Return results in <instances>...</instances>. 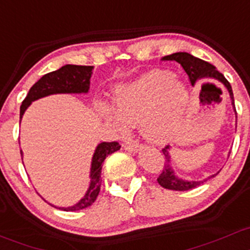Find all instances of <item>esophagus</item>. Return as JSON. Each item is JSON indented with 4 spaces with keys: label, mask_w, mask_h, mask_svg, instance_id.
Segmentation results:
<instances>
[{
    "label": "esophagus",
    "mask_w": 250,
    "mask_h": 250,
    "mask_svg": "<svg viewBox=\"0 0 250 250\" xmlns=\"http://www.w3.org/2000/svg\"><path fill=\"white\" fill-rule=\"evenodd\" d=\"M139 147H141V146H139V143H137L136 141L126 142V143L124 144V149L127 150V151H131V152H137L139 150Z\"/></svg>",
    "instance_id": "34e87169"
}]
</instances>
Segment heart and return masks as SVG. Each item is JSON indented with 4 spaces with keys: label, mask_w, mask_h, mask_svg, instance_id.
<instances>
[{
    "label": "heart",
    "mask_w": 250,
    "mask_h": 250,
    "mask_svg": "<svg viewBox=\"0 0 250 250\" xmlns=\"http://www.w3.org/2000/svg\"><path fill=\"white\" fill-rule=\"evenodd\" d=\"M188 103L186 87L178 77L162 70L143 74L136 81L118 85L113 106H103L100 113L119 131L139 123L147 141L163 144L178 132Z\"/></svg>",
    "instance_id": "heart-1"
}]
</instances>
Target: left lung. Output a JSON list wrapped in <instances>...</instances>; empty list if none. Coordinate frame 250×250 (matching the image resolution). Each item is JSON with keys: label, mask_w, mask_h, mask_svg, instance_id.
Masks as SVG:
<instances>
[{"label": "left lung", "mask_w": 250, "mask_h": 250, "mask_svg": "<svg viewBox=\"0 0 250 250\" xmlns=\"http://www.w3.org/2000/svg\"><path fill=\"white\" fill-rule=\"evenodd\" d=\"M162 61H175L178 62L180 65L182 66L185 72L188 76L190 84L194 85L195 83L203 79L208 80H216V81L222 82L223 84L227 87L228 92L230 94V99H231V104L233 107V111L236 112L235 108V103H233V94L230 83L228 82V80L223 76L218 70L216 69V66L212 65L208 62H205L200 58L194 57V56L189 55L187 52H176L173 55L165 56L162 58ZM170 147L168 146L162 149L163 155H165V167L162 169V173L160 174V176L157 178V182L163 187V188L171 189V190H188L195 187L200 186L204 182L208 181V179L214 178L217 175L216 173L213 175H210L208 178L200 180V181H193V180H184L181 178H178L174 173L173 167H171V161H170V152H169Z\"/></svg>", "instance_id": "8db88e82"}]
</instances>
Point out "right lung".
Here are the masks:
<instances>
[{
    "label": "right lung",
    "instance_id": "right-lung-1",
    "mask_svg": "<svg viewBox=\"0 0 250 250\" xmlns=\"http://www.w3.org/2000/svg\"><path fill=\"white\" fill-rule=\"evenodd\" d=\"M93 74V66L72 65L66 64L58 70L44 75L38 82L34 83L29 89L27 96L20 107V119L33 101L52 94H81L88 93L90 85V77ZM120 149L118 142H103L96 146L90 166V184L84 197L75 205L69 208H55L64 211H79L90 206L99 195L101 187V169L103 163L108 155ZM21 156H22V151ZM53 206V205H52Z\"/></svg>",
    "mask_w": 250,
    "mask_h": 250
}]
</instances>
